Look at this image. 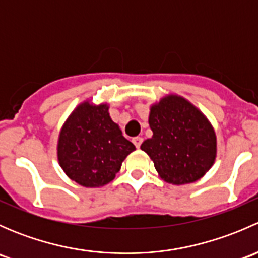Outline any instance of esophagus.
I'll return each mask as SVG.
<instances>
[{
    "instance_id": "esophagus-1",
    "label": "esophagus",
    "mask_w": 258,
    "mask_h": 258,
    "mask_svg": "<svg viewBox=\"0 0 258 258\" xmlns=\"http://www.w3.org/2000/svg\"><path fill=\"white\" fill-rule=\"evenodd\" d=\"M142 141H144V140H142V137H135V139L132 140V142H134L135 146H136L137 148H140V146H141Z\"/></svg>"
}]
</instances>
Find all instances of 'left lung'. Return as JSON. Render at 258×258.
I'll use <instances>...</instances> for the list:
<instances>
[{"mask_svg": "<svg viewBox=\"0 0 258 258\" xmlns=\"http://www.w3.org/2000/svg\"><path fill=\"white\" fill-rule=\"evenodd\" d=\"M153 135L141 150L153 161L158 176L171 184L197 181L209 172L217 155V139L206 116L184 97L167 95L150 107Z\"/></svg>", "mask_w": 258, "mask_h": 258, "instance_id": "8db88e82", "label": "left lung"}]
</instances>
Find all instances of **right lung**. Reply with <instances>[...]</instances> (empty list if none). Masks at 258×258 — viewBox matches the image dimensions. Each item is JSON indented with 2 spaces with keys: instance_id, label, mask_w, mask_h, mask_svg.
Returning a JSON list of instances; mask_svg holds the SVG:
<instances>
[{
  "instance_id": "1",
  "label": "right lung",
  "mask_w": 258,
  "mask_h": 258,
  "mask_svg": "<svg viewBox=\"0 0 258 258\" xmlns=\"http://www.w3.org/2000/svg\"><path fill=\"white\" fill-rule=\"evenodd\" d=\"M108 103L81 102L59 131L57 158L67 177L83 187L105 186L116 177L124 158L136 150L122 136Z\"/></svg>"
}]
</instances>
